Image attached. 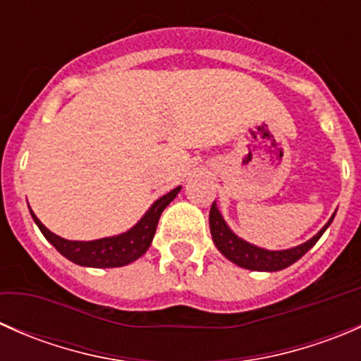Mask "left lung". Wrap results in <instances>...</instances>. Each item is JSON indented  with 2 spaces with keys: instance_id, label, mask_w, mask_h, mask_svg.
I'll use <instances>...</instances> for the list:
<instances>
[{
  "instance_id": "obj_1",
  "label": "left lung",
  "mask_w": 361,
  "mask_h": 361,
  "mask_svg": "<svg viewBox=\"0 0 361 361\" xmlns=\"http://www.w3.org/2000/svg\"><path fill=\"white\" fill-rule=\"evenodd\" d=\"M334 216L330 218L329 224L318 232L312 239H309L304 245L297 246L292 250H283V251H269L257 248V246L250 245V243L239 239L231 228L227 227V224L224 221L221 214L218 213L216 206H211L209 209V228H211V238H213L216 248L225 255L231 262L238 264L239 267L251 269V271H281V269L288 267V265L295 264L300 257H304L312 246L318 243V239L322 238L323 232L329 228V225L332 224Z\"/></svg>"
}]
</instances>
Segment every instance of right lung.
Here are the masks:
<instances>
[{"instance_id": "add662e5", "label": "right lung", "mask_w": 361, "mask_h": 361, "mask_svg": "<svg viewBox=\"0 0 361 361\" xmlns=\"http://www.w3.org/2000/svg\"><path fill=\"white\" fill-rule=\"evenodd\" d=\"M178 192H180V187L155 201L154 206L147 211V214L129 232L115 235V238L97 239V241H68V239H63L50 232L35 216L32 211L31 216L42 231V234L47 238V241L61 255H64L68 260L78 265H85V267H122V265H127L140 258L148 250L155 231H157L160 214L166 209L167 204L176 197Z\"/></svg>"}]
</instances>
